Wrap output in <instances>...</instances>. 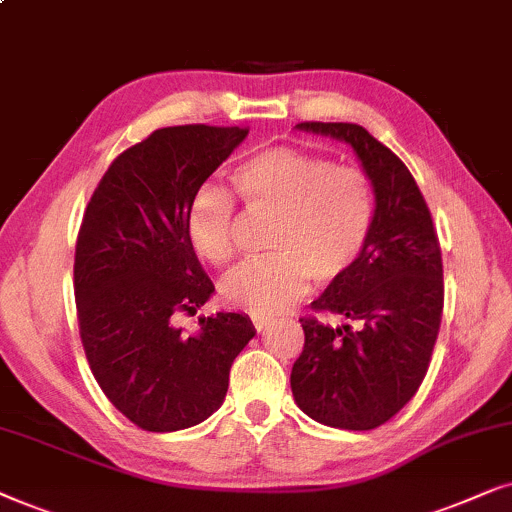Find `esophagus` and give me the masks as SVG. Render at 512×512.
<instances>
[{
    "mask_svg": "<svg viewBox=\"0 0 512 512\" xmlns=\"http://www.w3.org/2000/svg\"><path fill=\"white\" fill-rule=\"evenodd\" d=\"M269 323H271L269 318H264V316H252V325H255V330H257V332L267 330Z\"/></svg>",
    "mask_w": 512,
    "mask_h": 512,
    "instance_id": "esophagus-1",
    "label": "esophagus"
}]
</instances>
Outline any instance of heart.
<instances>
[{
	"label": "heart",
	"instance_id": "b5f03b06",
	"mask_svg": "<svg viewBox=\"0 0 512 512\" xmlns=\"http://www.w3.org/2000/svg\"><path fill=\"white\" fill-rule=\"evenodd\" d=\"M236 194L255 213L278 215L269 238L274 255L245 262L222 281V297L255 316L288 309L309 288L342 281L372 236L377 201L363 168L332 163L295 147H269L231 173ZM236 206L203 187L189 206L187 229L203 260L222 267L236 255Z\"/></svg>",
	"mask_w": 512,
	"mask_h": 512
}]
</instances>
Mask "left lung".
Returning a JSON list of instances; mask_svg holds the SVG:
<instances>
[{
	"label": "left lung",
	"mask_w": 512,
	"mask_h": 512,
	"mask_svg": "<svg viewBox=\"0 0 512 512\" xmlns=\"http://www.w3.org/2000/svg\"><path fill=\"white\" fill-rule=\"evenodd\" d=\"M297 128L353 147L372 180L377 215L356 267L311 302L316 313L349 323L299 318L304 351L292 365V395L320 424L370 431L410 403L431 365L445 304L438 234L410 170L363 126Z\"/></svg>",
	"instance_id": "1"
}]
</instances>
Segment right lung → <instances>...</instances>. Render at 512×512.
Returning <instances> with one entry per match:
<instances>
[{
    "instance_id": "1",
    "label": "right lung",
    "mask_w": 512,
    "mask_h": 512,
    "mask_svg": "<svg viewBox=\"0 0 512 512\" xmlns=\"http://www.w3.org/2000/svg\"><path fill=\"white\" fill-rule=\"evenodd\" d=\"M248 128H159L121 152L88 201L74 250V297L86 360L102 393L142 431L201 424L222 405L231 363L255 337L243 313H175L215 292L189 238L194 196Z\"/></svg>"
}]
</instances>
